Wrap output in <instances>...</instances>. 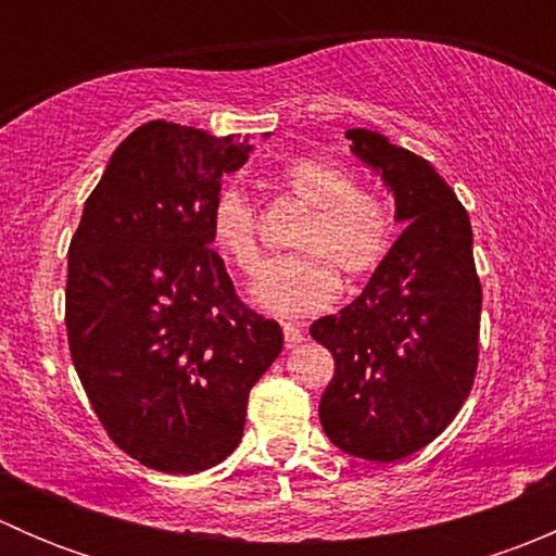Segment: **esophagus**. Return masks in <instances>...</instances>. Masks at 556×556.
Segmentation results:
<instances>
[{"mask_svg":"<svg viewBox=\"0 0 556 556\" xmlns=\"http://www.w3.org/2000/svg\"><path fill=\"white\" fill-rule=\"evenodd\" d=\"M282 333H285V346H288V350H293V346H299L301 341H304V328L295 323H285Z\"/></svg>","mask_w":556,"mask_h":556,"instance_id":"1","label":"esophagus"}]
</instances>
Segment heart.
Returning <instances> with one entry per match:
<instances>
[{"instance_id":"heart-1","label":"heart","mask_w":556,"mask_h":556,"mask_svg":"<svg viewBox=\"0 0 556 556\" xmlns=\"http://www.w3.org/2000/svg\"><path fill=\"white\" fill-rule=\"evenodd\" d=\"M279 185L309 206L293 239L295 255L263 266L252 295L282 317H306L328 309L341 295V274L352 282L371 277L395 239V217L382 193L357 188L355 174L339 161L306 155L285 164ZM212 244L247 277L255 274L257 212L239 185L228 182L210 206Z\"/></svg>"}]
</instances>
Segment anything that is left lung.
Here are the masks:
<instances>
[{"mask_svg": "<svg viewBox=\"0 0 556 556\" xmlns=\"http://www.w3.org/2000/svg\"><path fill=\"white\" fill-rule=\"evenodd\" d=\"M346 137L382 174L395 220L408 226L366 290L309 328L336 363L319 422L346 454L395 463L444 433L473 387L481 319L473 231L430 161L368 128Z\"/></svg>", "mask_w": 556, "mask_h": 556, "instance_id": "8db88e82", "label": "left lung"}]
</instances>
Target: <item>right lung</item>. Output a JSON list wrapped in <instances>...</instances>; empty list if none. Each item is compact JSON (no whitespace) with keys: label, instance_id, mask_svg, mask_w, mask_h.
I'll use <instances>...</instances> for the list:
<instances>
[{"label":"right lung","instance_id":"add662e5","mask_svg":"<svg viewBox=\"0 0 556 556\" xmlns=\"http://www.w3.org/2000/svg\"><path fill=\"white\" fill-rule=\"evenodd\" d=\"M250 150L144 123L112 153L70 244L77 377L115 446L164 473H199L237 450L250 390L282 352V328L239 301L210 247L212 199Z\"/></svg>","mask_w":556,"mask_h":556}]
</instances>
